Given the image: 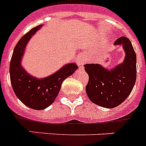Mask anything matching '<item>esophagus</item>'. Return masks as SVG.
<instances>
[{
  "mask_svg": "<svg viewBox=\"0 0 146 146\" xmlns=\"http://www.w3.org/2000/svg\"><path fill=\"white\" fill-rule=\"evenodd\" d=\"M76 61L77 64L79 65V67L80 68L82 67L83 66V64L85 62V58H84L83 56H81V55H79V56H77L76 58Z\"/></svg>",
  "mask_w": 146,
  "mask_h": 146,
  "instance_id": "obj_1",
  "label": "esophagus"
}]
</instances>
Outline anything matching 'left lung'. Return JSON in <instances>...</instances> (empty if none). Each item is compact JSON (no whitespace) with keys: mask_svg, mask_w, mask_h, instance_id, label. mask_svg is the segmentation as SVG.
<instances>
[{"mask_svg":"<svg viewBox=\"0 0 146 146\" xmlns=\"http://www.w3.org/2000/svg\"><path fill=\"white\" fill-rule=\"evenodd\" d=\"M115 45H122L126 55L124 62L109 70L98 64H85L89 76L85 91L90 100L98 106L114 108L122 104L132 92L137 79V55L131 40L121 36Z\"/></svg>","mask_w":146,"mask_h":146,"instance_id":"1","label":"left lung"}]
</instances>
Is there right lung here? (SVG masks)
<instances>
[{
  "instance_id": "1",
  "label": "right lung",
  "mask_w": 146,
  "mask_h": 146,
  "mask_svg": "<svg viewBox=\"0 0 146 146\" xmlns=\"http://www.w3.org/2000/svg\"><path fill=\"white\" fill-rule=\"evenodd\" d=\"M33 28L20 39L14 48L9 65L12 87L15 95L25 106L36 110H44L54 101L61 89L63 81L78 68L76 64H69L52 75L36 79L28 74L21 66V58L26 44L40 28Z\"/></svg>"
}]
</instances>
